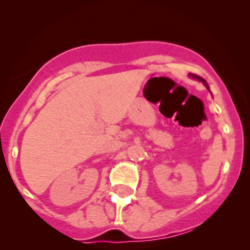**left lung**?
Returning a JSON list of instances; mask_svg holds the SVG:
<instances>
[{"mask_svg": "<svg viewBox=\"0 0 250 250\" xmlns=\"http://www.w3.org/2000/svg\"><path fill=\"white\" fill-rule=\"evenodd\" d=\"M189 76H190V77H193V79H195V80H197V81L202 82L203 84L206 85V88H207L208 90H209V85H208V83H207V81H206L205 79H202V77L199 76V75H195V74H189Z\"/></svg>", "mask_w": 250, "mask_h": 250, "instance_id": "left-lung-1", "label": "left lung"}]
</instances>
